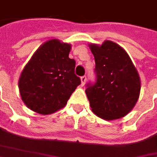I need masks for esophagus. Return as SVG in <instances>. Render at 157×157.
<instances>
[{
  "mask_svg": "<svg viewBox=\"0 0 157 157\" xmlns=\"http://www.w3.org/2000/svg\"><path fill=\"white\" fill-rule=\"evenodd\" d=\"M80 79H81V86H84V85L86 84V76H82L80 78Z\"/></svg>",
  "mask_w": 157,
  "mask_h": 157,
  "instance_id": "34e87169",
  "label": "esophagus"
}]
</instances>
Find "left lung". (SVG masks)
Segmentation results:
<instances>
[{
	"label": "left lung",
	"mask_w": 157,
	"mask_h": 157,
	"mask_svg": "<svg viewBox=\"0 0 157 157\" xmlns=\"http://www.w3.org/2000/svg\"><path fill=\"white\" fill-rule=\"evenodd\" d=\"M95 59V83L86 84L91 110L105 120L124 117L139 98L141 81L128 53L120 46L105 40L90 45Z\"/></svg>",
	"instance_id": "1"
}]
</instances>
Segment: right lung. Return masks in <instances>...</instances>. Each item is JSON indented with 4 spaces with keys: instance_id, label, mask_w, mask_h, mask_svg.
Instances as JSON below:
<instances>
[{
    "instance_id": "right-lung-1",
    "label": "right lung",
    "mask_w": 157,
    "mask_h": 157,
    "mask_svg": "<svg viewBox=\"0 0 157 157\" xmlns=\"http://www.w3.org/2000/svg\"><path fill=\"white\" fill-rule=\"evenodd\" d=\"M71 45L51 40L39 47L19 79L22 101L37 113L48 115L66 105L81 84L69 58Z\"/></svg>"
}]
</instances>
